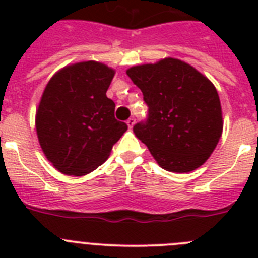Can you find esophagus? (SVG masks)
<instances>
[{"label":"esophagus","instance_id":"obj_1","mask_svg":"<svg viewBox=\"0 0 258 258\" xmlns=\"http://www.w3.org/2000/svg\"><path fill=\"white\" fill-rule=\"evenodd\" d=\"M134 124H136V118H134V117H129V118H127V120H126L127 127H131V129H132V127L134 126Z\"/></svg>","mask_w":258,"mask_h":258}]
</instances>
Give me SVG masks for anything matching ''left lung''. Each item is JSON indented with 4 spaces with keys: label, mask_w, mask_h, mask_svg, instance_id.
<instances>
[{
    "label": "left lung",
    "mask_w": 258,
    "mask_h": 258,
    "mask_svg": "<svg viewBox=\"0 0 258 258\" xmlns=\"http://www.w3.org/2000/svg\"><path fill=\"white\" fill-rule=\"evenodd\" d=\"M127 76L149 106L146 124L133 132L168 172L190 173L206 163L223 129L217 89L197 68L177 58L133 66Z\"/></svg>",
    "instance_id": "8db88e82"
}]
</instances>
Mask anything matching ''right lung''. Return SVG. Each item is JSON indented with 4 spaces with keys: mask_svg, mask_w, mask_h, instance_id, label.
Instances as JSON below:
<instances>
[{
    "mask_svg": "<svg viewBox=\"0 0 258 258\" xmlns=\"http://www.w3.org/2000/svg\"><path fill=\"white\" fill-rule=\"evenodd\" d=\"M116 71L95 60L77 61L52 75L36 109L38 143L58 172L89 174L104 163L126 132L106 93Z\"/></svg>",
    "mask_w": 258,
    "mask_h": 258,
    "instance_id": "right-lung-1",
    "label": "right lung"
}]
</instances>
